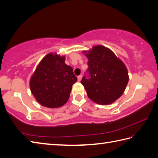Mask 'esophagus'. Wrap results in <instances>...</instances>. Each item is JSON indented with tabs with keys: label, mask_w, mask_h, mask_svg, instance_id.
<instances>
[{
	"label": "esophagus",
	"mask_w": 158,
	"mask_h": 158,
	"mask_svg": "<svg viewBox=\"0 0 158 158\" xmlns=\"http://www.w3.org/2000/svg\"><path fill=\"white\" fill-rule=\"evenodd\" d=\"M82 75H80L78 76V81H80V80H82Z\"/></svg>",
	"instance_id": "esophagus-1"
}]
</instances>
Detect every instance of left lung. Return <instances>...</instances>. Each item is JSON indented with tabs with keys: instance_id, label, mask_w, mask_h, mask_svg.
<instances>
[{
	"instance_id": "obj_1",
	"label": "left lung",
	"mask_w": 158,
	"mask_h": 158,
	"mask_svg": "<svg viewBox=\"0 0 158 158\" xmlns=\"http://www.w3.org/2000/svg\"><path fill=\"white\" fill-rule=\"evenodd\" d=\"M85 54L89 68L81 83L87 95L97 104L114 103L124 93L128 82L127 67L113 51L102 45L93 47Z\"/></svg>"
}]
</instances>
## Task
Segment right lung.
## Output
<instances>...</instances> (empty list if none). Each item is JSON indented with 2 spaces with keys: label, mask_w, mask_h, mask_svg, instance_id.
Instances as JSON below:
<instances>
[{
  "label": "right lung",
  "mask_w": 158,
  "mask_h": 158,
  "mask_svg": "<svg viewBox=\"0 0 158 158\" xmlns=\"http://www.w3.org/2000/svg\"><path fill=\"white\" fill-rule=\"evenodd\" d=\"M76 81L72 68L65 64V57L51 52L37 66L30 78V87L40 105L57 108L67 102L72 85Z\"/></svg>",
  "instance_id": "1"
}]
</instances>
